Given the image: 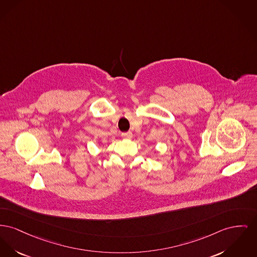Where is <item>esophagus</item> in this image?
<instances>
[{
  "label": "esophagus",
  "mask_w": 257,
  "mask_h": 257,
  "mask_svg": "<svg viewBox=\"0 0 257 257\" xmlns=\"http://www.w3.org/2000/svg\"><path fill=\"white\" fill-rule=\"evenodd\" d=\"M121 136L122 138H124V139H132V137H133V134H132V132H125V133H122L121 134Z\"/></svg>",
  "instance_id": "esophagus-1"
}]
</instances>
